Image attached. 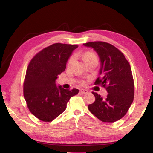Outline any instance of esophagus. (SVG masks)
I'll list each match as a JSON object with an SVG mask.
<instances>
[{"label": "esophagus", "mask_w": 153, "mask_h": 153, "mask_svg": "<svg viewBox=\"0 0 153 153\" xmlns=\"http://www.w3.org/2000/svg\"><path fill=\"white\" fill-rule=\"evenodd\" d=\"M80 93L83 94V95H85V94L89 93V91L86 89H81L80 90Z\"/></svg>", "instance_id": "1"}]
</instances>
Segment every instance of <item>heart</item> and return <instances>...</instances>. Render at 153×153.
<instances>
[{"instance_id": "heart-1", "label": "heart", "mask_w": 153, "mask_h": 153, "mask_svg": "<svg viewBox=\"0 0 153 153\" xmlns=\"http://www.w3.org/2000/svg\"><path fill=\"white\" fill-rule=\"evenodd\" d=\"M96 58V56L93 53H91V52H86V53H84L83 55V59L85 63L87 62H88L89 60H91L92 58ZM72 60H73V58L71 57L69 59V60H68V63L70 64V62H71Z\"/></svg>"}]
</instances>
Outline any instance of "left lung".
<instances>
[{
	"instance_id": "left-lung-1",
	"label": "left lung",
	"mask_w": 153,
	"mask_h": 153,
	"mask_svg": "<svg viewBox=\"0 0 153 153\" xmlns=\"http://www.w3.org/2000/svg\"><path fill=\"white\" fill-rule=\"evenodd\" d=\"M93 48L100 61L99 76L95 85L104 87L106 98L93 92L95 100L88 106L89 111L104 122H114L126 115L134 100V82L128 61L121 51L102 41L84 43Z\"/></svg>"
}]
</instances>
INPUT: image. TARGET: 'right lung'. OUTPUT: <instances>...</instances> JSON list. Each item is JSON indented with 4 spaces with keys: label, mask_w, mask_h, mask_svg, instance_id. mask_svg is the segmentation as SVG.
Returning a JSON list of instances; mask_svg holds the SVG:
<instances>
[{
    "label": "right lung",
    "mask_w": 153,
    "mask_h": 153,
    "mask_svg": "<svg viewBox=\"0 0 153 153\" xmlns=\"http://www.w3.org/2000/svg\"><path fill=\"white\" fill-rule=\"evenodd\" d=\"M76 45L54 43L43 48L28 65L24 82V96L30 111L41 121L49 122L66 108L67 102L79 90L65 89L56 85L58 76Z\"/></svg>",
    "instance_id": "add662e5"
}]
</instances>
